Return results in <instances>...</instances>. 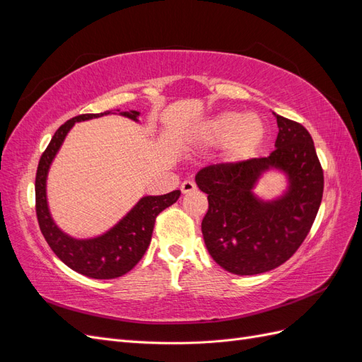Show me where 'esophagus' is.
I'll return each mask as SVG.
<instances>
[{
	"instance_id": "1",
	"label": "esophagus",
	"mask_w": 362,
	"mask_h": 362,
	"mask_svg": "<svg viewBox=\"0 0 362 362\" xmlns=\"http://www.w3.org/2000/svg\"><path fill=\"white\" fill-rule=\"evenodd\" d=\"M196 190V184L193 182V181H184L182 184H181V192L184 193V194H187V193H192V192H194Z\"/></svg>"
}]
</instances>
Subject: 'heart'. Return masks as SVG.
<instances>
[{
	"instance_id": "obj_1",
	"label": "heart",
	"mask_w": 362,
	"mask_h": 362,
	"mask_svg": "<svg viewBox=\"0 0 362 362\" xmlns=\"http://www.w3.org/2000/svg\"><path fill=\"white\" fill-rule=\"evenodd\" d=\"M267 137V125L255 113L222 112L196 125L193 141L202 148L222 145V160L238 164L257 154Z\"/></svg>"
}]
</instances>
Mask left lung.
<instances>
[{"mask_svg":"<svg viewBox=\"0 0 362 362\" xmlns=\"http://www.w3.org/2000/svg\"><path fill=\"white\" fill-rule=\"evenodd\" d=\"M275 116L279 133L269 157L211 164L194 178L208 194L205 246L217 264L234 275H258L284 264L308 235L322 202L323 169L311 134L294 120ZM270 168L288 175L289 189L264 202L253 187Z\"/></svg>","mask_w":362,"mask_h":362,"instance_id":"left-lung-1","label":"left lung"}]
</instances>
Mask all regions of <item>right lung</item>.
I'll list each match as a JSON object with an SVG mask.
<instances>
[{"label":"right lung","mask_w":362,"mask_h":362,"mask_svg":"<svg viewBox=\"0 0 362 362\" xmlns=\"http://www.w3.org/2000/svg\"><path fill=\"white\" fill-rule=\"evenodd\" d=\"M119 112V110H117ZM112 112L98 115H80L64 122L52 136L43 152L36 172V214L40 231L47 243L64 264L84 276L93 279H113L128 273L145 255L151 243L152 229L157 216L178 201L181 192L173 190L161 196H144L120 221L103 235L93 238H74L64 234L52 221L47 201V178L54 157L64 137L75 122L101 117ZM137 122L139 112H120Z\"/></svg>","instance_id":"1"}]
</instances>
